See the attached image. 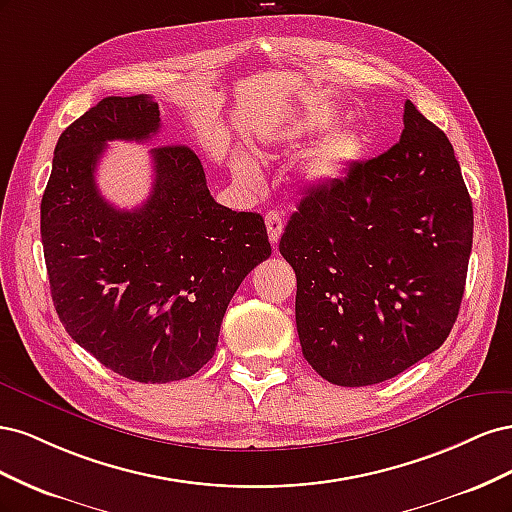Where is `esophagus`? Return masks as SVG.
Instances as JSON below:
<instances>
[{
	"label": "esophagus",
	"mask_w": 512,
	"mask_h": 512,
	"mask_svg": "<svg viewBox=\"0 0 512 512\" xmlns=\"http://www.w3.org/2000/svg\"><path fill=\"white\" fill-rule=\"evenodd\" d=\"M265 224H267V232H269V241H271L273 245H277V241H280V237H282V230H284L282 213L269 211V213L265 215Z\"/></svg>",
	"instance_id": "esophagus-1"
}]
</instances>
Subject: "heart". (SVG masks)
I'll return each instance as SVG.
<instances>
[{"label":"heart","instance_id":"obj_1","mask_svg":"<svg viewBox=\"0 0 512 512\" xmlns=\"http://www.w3.org/2000/svg\"><path fill=\"white\" fill-rule=\"evenodd\" d=\"M342 121V111L331 102H314L305 106L303 111L273 123L271 128L262 132V145L275 143H303L307 138L320 136L329 132L322 141L307 153L299 175L305 185L312 188H329L339 181H344L352 170L363 162L369 149V138L361 128H336ZM232 170L239 179L250 185L260 183V168L254 158L237 153L232 158Z\"/></svg>","mask_w":512,"mask_h":512}]
</instances>
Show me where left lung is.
<instances>
[{"instance_id": "left-lung-1", "label": "left lung", "mask_w": 512, "mask_h": 512, "mask_svg": "<svg viewBox=\"0 0 512 512\" xmlns=\"http://www.w3.org/2000/svg\"><path fill=\"white\" fill-rule=\"evenodd\" d=\"M472 230L453 145L408 100L399 143L309 188L282 235L307 363L337 386H369L438 350L459 314Z\"/></svg>"}]
</instances>
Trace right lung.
<instances>
[{"label": "right lung", "instance_id": "right-lung-1", "mask_svg": "<svg viewBox=\"0 0 512 512\" xmlns=\"http://www.w3.org/2000/svg\"><path fill=\"white\" fill-rule=\"evenodd\" d=\"M151 96H108L61 132L40 205L57 316L76 344L115 374L162 384L190 378L218 346L226 307L271 256L262 215L213 200L185 145L151 149L153 188L136 209L100 196L108 141H151Z\"/></svg>", "mask_w": 512, "mask_h": 512}]
</instances>
